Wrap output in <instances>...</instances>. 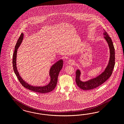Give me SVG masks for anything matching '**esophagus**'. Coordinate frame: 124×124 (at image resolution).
I'll use <instances>...</instances> for the list:
<instances>
[{
    "mask_svg": "<svg viewBox=\"0 0 124 124\" xmlns=\"http://www.w3.org/2000/svg\"><path fill=\"white\" fill-rule=\"evenodd\" d=\"M68 64H71V65H73V64H74V61L72 60H69L68 61Z\"/></svg>",
    "mask_w": 124,
    "mask_h": 124,
    "instance_id": "1",
    "label": "esophagus"
}]
</instances>
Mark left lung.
<instances>
[{
	"label": "left lung",
	"mask_w": 124,
	"mask_h": 124,
	"mask_svg": "<svg viewBox=\"0 0 124 124\" xmlns=\"http://www.w3.org/2000/svg\"><path fill=\"white\" fill-rule=\"evenodd\" d=\"M104 38L108 44L109 49V62L104 71L101 74L94 78L83 81L80 79L81 71L77 69L76 71L75 81L77 85L83 90H90L100 86L105 82L111 75L115 64V48L111 38L109 37L107 32L104 31L103 33Z\"/></svg>",
	"instance_id": "8db88e82"
}]
</instances>
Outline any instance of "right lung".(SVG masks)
Listing matches in <instances>:
<instances>
[{
    "mask_svg": "<svg viewBox=\"0 0 124 124\" xmlns=\"http://www.w3.org/2000/svg\"><path fill=\"white\" fill-rule=\"evenodd\" d=\"M23 39V34L21 33L15 45V51L13 57V66L14 71L19 79V81L21 84L25 88L35 92L44 94L52 91L56 86L58 77L60 72L63 67V61L62 60H60L58 61L55 64L52 65V66L50 68L49 72V75L50 77V80L48 85L43 86H34L28 84L26 82H25L20 77L19 72L17 70L16 65V59L18 49H19V47L22 43Z\"/></svg>",
    "mask_w": 124,
    "mask_h": 124,
    "instance_id": "right-lung-1",
    "label": "right lung"
}]
</instances>
